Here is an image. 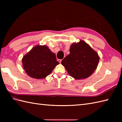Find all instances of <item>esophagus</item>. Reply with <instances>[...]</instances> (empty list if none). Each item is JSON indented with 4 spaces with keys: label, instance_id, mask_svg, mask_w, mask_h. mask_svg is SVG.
I'll use <instances>...</instances> for the list:
<instances>
[{
    "label": "esophagus",
    "instance_id": "34e87169",
    "mask_svg": "<svg viewBox=\"0 0 122 122\" xmlns=\"http://www.w3.org/2000/svg\"><path fill=\"white\" fill-rule=\"evenodd\" d=\"M58 61L59 62V63H61V59H58Z\"/></svg>",
    "mask_w": 122,
    "mask_h": 122
}]
</instances>
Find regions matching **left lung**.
<instances>
[{"label": "left lung", "mask_w": 122, "mask_h": 122, "mask_svg": "<svg viewBox=\"0 0 122 122\" xmlns=\"http://www.w3.org/2000/svg\"><path fill=\"white\" fill-rule=\"evenodd\" d=\"M69 51L70 54L62 60L61 64L74 79L81 80L87 78L97 69L99 56L83 40L73 43Z\"/></svg>", "instance_id": "obj_1"}]
</instances>
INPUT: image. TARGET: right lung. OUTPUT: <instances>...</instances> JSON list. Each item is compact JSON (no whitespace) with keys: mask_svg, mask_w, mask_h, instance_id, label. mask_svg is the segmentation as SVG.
Masks as SVG:
<instances>
[{"mask_svg":"<svg viewBox=\"0 0 122 122\" xmlns=\"http://www.w3.org/2000/svg\"><path fill=\"white\" fill-rule=\"evenodd\" d=\"M23 69L29 76L42 79L51 73L59 63L55 53L46 46H36L22 59Z\"/></svg>","mask_w":122,"mask_h":122,"instance_id":"obj_1","label":"right lung"}]
</instances>
